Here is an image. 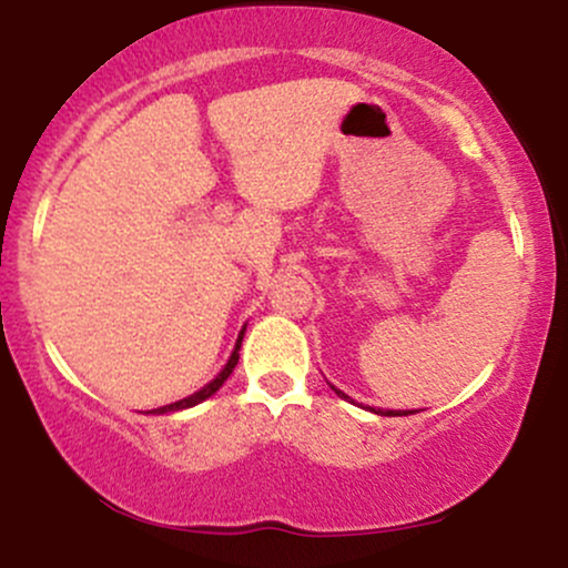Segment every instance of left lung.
Here are the masks:
<instances>
[{
	"instance_id": "obj_1",
	"label": "left lung",
	"mask_w": 568,
	"mask_h": 568,
	"mask_svg": "<svg viewBox=\"0 0 568 568\" xmlns=\"http://www.w3.org/2000/svg\"><path fill=\"white\" fill-rule=\"evenodd\" d=\"M331 387H334V384H331ZM334 393H336L338 397H344V400H349V397H347V395H344V393H342V389H336V387H334ZM376 414H382V416H406V414H408V410H406V414H397V410H376Z\"/></svg>"
}]
</instances>
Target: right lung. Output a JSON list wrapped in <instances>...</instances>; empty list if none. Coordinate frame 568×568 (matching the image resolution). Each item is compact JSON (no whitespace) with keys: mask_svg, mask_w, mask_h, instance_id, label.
I'll list each match as a JSON object with an SVG mask.
<instances>
[{"mask_svg":"<svg viewBox=\"0 0 568 568\" xmlns=\"http://www.w3.org/2000/svg\"><path fill=\"white\" fill-rule=\"evenodd\" d=\"M245 334V331H243ZM243 334L237 336V344H234V352H232V357H230V363H226L224 366V371H221V374L216 376V379H213L211 384H205V387L200 389V393H194V395H189V397H184V400H175V403H171V406H162V408H154V414H171V410H181V408H192V406H197V403H202L205 400V397H211L213 393H219V387L221 384H224L226 379H230V374L234 371V366H237V361H240V344H243Z\"/></svg>","mask_w":568,"mask_h":568,"instance_id":"right-lung-1","label":"right lung"}]
</instances>
